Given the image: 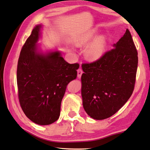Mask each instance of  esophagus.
Listing matches in <instances>:
<instances>
[{
  "instance_id": "esophagus-1",
  "label": "esophagus",
  "mask_w": 150,
  "mask_h": 150,
  "mask_svg": "<svg viewBox=\"0 0 150 150\" xmlns=\"http://www.w3.org/2000/svg\"><path fill=\"white\" fill-rule=\"evenodd\" d=\"M82 73H83V72H82V69H81V68L78 69V76H77L78 78H81V76H82Z\"/></svg>"
}]
</instances>
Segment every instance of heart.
Listing matches in <instances>:
<instances>
[{"instance_id": "heart-1", "label": "heart", "mask_w": 150, "mask_h": 150, "mask_svg": "<svg viewBox=\"0 0 150 150\" xmlns=\"http://www.w3.org/2000/svg\"><path fill=\"white\" fill-rule=\"evenodd\" d=\"M97 29H93L89 30L88 31L78 37L75 41L76 45L78 46L86 45L93 40L97 35ZM107 46V36L105 35H98L87 46L86 50H85V56L89 60H96L103 56Z\"/></svg>"}]
</instances>
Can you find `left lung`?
Returning <instances> with one entry per match:
<instances>
[{
  "label": "left lung",
  "instance_id": "8db88e82",
  "mask_svg": "<svg viewBox=\"0 0 150 150\" xmlns=\"http://www.w3.org/2000/svg\"><path fill=\"white\" fill-rule=\"evenodd\" d=\"M113 48L82 68L83 107L90 117L103 120L125 104L134 89L137 52L129 29Z\"/></svg>",
  "mask_w": 150,
  "mask_h": 150
}]
</instances>
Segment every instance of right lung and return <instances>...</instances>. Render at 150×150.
<instances>
[{
    "mask_svg": "<svg viewBox=\"0 0 150 150\" xmlns=\"http://www.w3.org/2000/svg\"><path fill=\"white\" fill-rule=\"evenodd\" d=\"M41 25L34 27L20 53L17 80L20 105L33 123L47 125L60 115L66 86L76 78L79 64H68L59 51L41 52L38 41Z\"/></svg>",
    "mask_w": 150,
    "mask_h": 150,
    "instance_id": "obj_1",
    "label": "right lung"
}]
</instances>
